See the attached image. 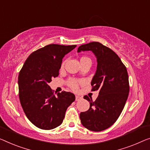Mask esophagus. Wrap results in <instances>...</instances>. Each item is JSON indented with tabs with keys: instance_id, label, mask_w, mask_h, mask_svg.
I'll return each instance as SVG.
<instances>
[{
	"instance_id": "esophagus-1",
	"label": "esophagus",
	"mask_w": 150,
	"mask_h": 150,
	"mask_svg": "<svg viewBox=\"0 0 150 150\" xmlns=\"http://www.w3.org/2000/svg\"><path fill=\"white\" fill-rule=\"evenodd\" d=\"M81 98H82L79 96H75V100H76V101H78V100H81Z\"/></svg>"
}]
</instances>
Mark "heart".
<instances>
[{"mask_svg": "<svg viewBox=\"0 0 150 150\" xmlns=\"http://www.w3.org/2000/svg\"><path fill=\"white\" fill-rule=\"evenodd\" d=\"M81 59H89L87 57H82ZM69 83H70V86L74 90H77L78 88V83L77 81H76L75 79H71L70 81H69Z\"/></svg>", "mask_w": 150, "mask_h": 150, "instance_id": "obj_1", "label": "heart"}]
</instances>
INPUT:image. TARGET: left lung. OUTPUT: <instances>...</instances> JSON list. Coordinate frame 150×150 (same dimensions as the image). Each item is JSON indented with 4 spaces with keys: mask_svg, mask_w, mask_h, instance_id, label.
Wrapping results in <instances>:
<instances>
[{
    "mask_svg": "<svg viewBox=\"0 0 150 150\" xmlns=\"http://www.w3.org/2000/svg\"><path fill=\"white\" fill-rule=\"evenodd\" d=\"M91 51L97 61L96 71L91 80L92 91L98 90L94 102H89L88 111L80 113L83 126L92 131H102L111 127L121 114L129 92L127 69L118 56L108 47L97 42L83 44L77 52Z\"/></svg>",
    "mask_w": 150,
    "mask_h": 150,
    "instance_id": "obj_1",
    "label": "left lung"
}]
</instances>
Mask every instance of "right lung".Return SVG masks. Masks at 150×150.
Instances as JSON below:
<instances>
[{"mask_svg": "<svg viewBox=\"0 0 150 150\" xmlns=\"http://www.w3.org/2000/svg\"><path fill=\"white\" fill-rule=\"evenodd\" d=\"M76 45L49 44L29 56L18 77L19 96L26 117L35 127L50 130L62 124L75 96L62 91L54 94L49 83L59 76L62 59Z\"/></svg>", "mask_w": 150, "mask_h": 150, "instance_id": "right-lung-1", "label": "right lung"}]
</instances>
